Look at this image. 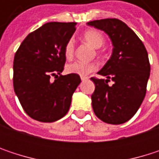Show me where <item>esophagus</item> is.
I'll list each match as a JSON object with an SVG mask.
<instances>
[{
    "mask_svg": "<svg viewBox=\"0 0 159 159\" xmlns=\"http://www.w3.org/2000/svg\"><path fill=\"white\" fill-rule=\"evenodd\" d=\"M81 80L84 82V81H86V80H88V76H81Z\"/></svg>",
    "mask_w": 159,
    "mask_h": 159,
    "instance_id": "esophagus-1",
    "label": "esophagus"
}]
</instances>
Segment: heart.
I'll list each match as a JSON object with an SVG mask.
<instances>
[{
    "label": "heart",
    "mask_w": 159,
    "mask_h": 159,
    "mask_svg": "<svg viewBox=\"0 0 159 159\" xmlns=\"http://www.w3.org/2000/svg\"><path fill=\"white\" fill-rule=\"evenodd\" d=\"M84 39L89 43L93 48H99L104 44V37L102 34L95 29H90L85 31L83 34ZM75 53V42L73 39H70L64 47V56L66 59H72ZM98 69V64L95 62L85 63L81 61H75L73 63H69L65 67V71L68 74H75L78 75L80 76H85L88 74L96 71Z\"/></svg>",
    "instance_id": "obj_1"
}]
</instances>
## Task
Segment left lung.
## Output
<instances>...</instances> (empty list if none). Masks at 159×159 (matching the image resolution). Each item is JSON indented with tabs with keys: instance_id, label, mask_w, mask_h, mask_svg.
<instances>
[{
	"instance_id": "1",
	"label": "left lung",
	"mask_w": 159,
	"mask_h": 159,
	"mask_svg": "<svg viewBox=\"0 0 159 159\" xmlns=\"http://www.w3.org/2000/svg\"><path fill=\"white\" fill-rule=\"evenodd\" d=\"M87 25L104 31L113 45L110 60L98 73L107 79L91 78L96 86L91 96L93 111L106 123H124L136 113L145 97L150 75L147 51L137 35L119 19L95 20ZM110 80L114 82L111 87Z\"/></svg>"
}]
</instances>
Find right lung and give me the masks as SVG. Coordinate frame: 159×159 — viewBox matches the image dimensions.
I'll use <instances>...</instances> for the list:
<instances>
[{
	"mask_svg": "<svg viewBox=\"0 0 159 159\" xmlns=\"http://www.w3.org/2000/svg\"><path fill=\"white\" fill-rule=\"evenodd\" d=\"M75 25L47 23L28 34L15 55L14 89L24 111L36 120L53 122L65 116L81 83L78 75H61L64 47Z\"/></svg>",
	"mask_w": 159,
	"mask_h": 159,
	"instance_id": "add662e5",
	"label": "right lung"
}]
</instances>
